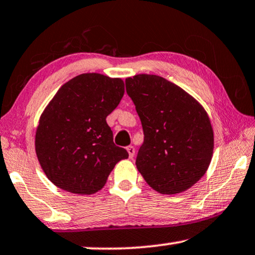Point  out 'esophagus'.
I'll return each mask as SVG.
<instances>
[{
    "mask_svg": "<svg viewBox=\"0 0 255 255\" xmlns=\"http://www.w3.org/2000/svg\"><path fill=\"white\" fill-rule=\"evenodd\" d=\"M127 151H128V155H129V157L133 158L134 155H135V148L133 147V145H129V147H127Z\"/></svg>",
    "mask_w": 255,
    "mask_h": 255,
    "instance_id": "1",
    "label": "esophagus"
}]
</instances>
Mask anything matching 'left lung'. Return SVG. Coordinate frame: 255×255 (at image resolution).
I'll use <instances>...</instances> for the list:
<instances>
[{
  "label": "left lung",
  "mask_w": 255,
  "mask_h": 255,
  "mask_svg": "<svg viewBox=\"0 0 255 255\" xmlns=\"http://www.w3.org/2000/svg\"><path fill=\"white\" fill-rule=\"evenodd\" d=\"M126 90L144 133L137 170L162 195L186 191L205 175L212 159L215 137L205 108L156 74L127 78Z\"/></svg>",
  "instance_id": "obj_1"
}]
</instances>
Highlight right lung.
I'll use <instances>...</instances> for the list:
<instances>
[{"label":"right lung","mask_w":255,"mask_h":255,"mask_svg":"<svg viewBox=\"0 0 255 255\" xmlns=\"http://www.w3.org/2000/svg\"><path fill=\"white\" fill-rule=\"evenodd\" d=\"M125 93L121 78L83 73L72 78L44 108L35 149L46 177L58 188L92 195L104 188L115 164L128 158L117 147L106 118Z\"/></svg>","instance_id":"1"}]
</instances>
